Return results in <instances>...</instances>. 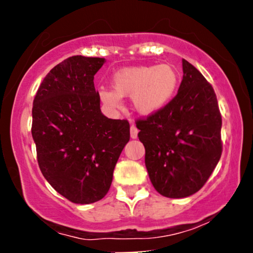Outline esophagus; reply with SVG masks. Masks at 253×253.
I'll use <instances>...</instances> for the list:
<instances>
[{
    "mask_svg": "<svg viewBox=\"0 0 253 253\" xmlns=\"http://www.w3.org/2000/svg\"><path fill=\"white\" fill-rule=\"evenodd\" d=\"M130 138L132 139H135L136 136H138V128L135 127V125H132L130 126Z\"/></svg>",
    "mask_w": 253,
    "mask_h": 253,
    "instance_id": "1",
    "label": "esophagus"
}]
</instances>
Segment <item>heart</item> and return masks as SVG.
<instances>
[{"label":"heart","mask_w":253,"mask_h":253,"mask_svg":"<svg viewBox=\"0 0 253 253\" xmlns=\"http://www.w3.org/2000/svg\"><path fill=\"white\" fill-rule=\"evenodd\" d=\"M179 74L170 64L125 68L110 80V90L100 91L101 101L109 108H120L121 98L130 96L133 108L143 115H152L167 107L175 96Z\"/></svg>","instance_id":"b5f03b06"}]
</instances>
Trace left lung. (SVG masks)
<instances>
[{
	"label": "left lung",
	"instance_id": "obj_1",
	"mask_svg": "<svg viewBox=\"0 0 253 253\" xmlns=\"http://www.w3.org/2000/svg\"><path fill=\"white\" fill-rule=\"evenodd\" d=\"M183 80L167 107L136 120L145 165L161 195L182 199L199 191L222 152L221 114L213 86L182 59Z\"/></svg>",
	"mask_w": 253,
	"mask_h": 253
}]
</instances>
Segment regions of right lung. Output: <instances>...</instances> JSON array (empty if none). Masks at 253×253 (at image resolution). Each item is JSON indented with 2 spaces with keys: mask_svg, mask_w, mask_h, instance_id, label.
<instances>
[{
  "mask_svg": "<svg viewBox=\"0 0 253 253\" xmlns=\"http://www.w3.org/2000/svg\"><path fill=\"white\" fill-rule=\"evenodd\" d=\"M104 58L72 56L46 75L32 109V136L40 170L53 189L74 203L103 199L129 140L127 120L101 113L94 76Z\"/></svg>",
  "mask_w": 253,
  "mask_h": 253,
  "instance_id": "add662e5",
  "label": "right lung"
}]
</instances>
